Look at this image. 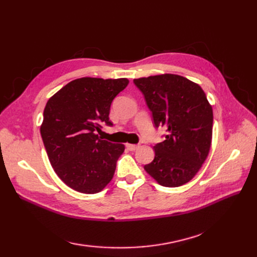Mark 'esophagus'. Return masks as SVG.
<instances>
[{
	"label": "esophagus",
	"mask_w": 257,
	"mask_h": 257,
	"mask_svg": "<svg viewBox=\"0 0 257 257\" xmlns=\"http://www.w3.org/2000/svg\"><path fill=\"white\" fill-rule=\"evenodd\" d=\"M126 148L130 151H135L139 148V145H131V144H126Z\"/></svg>",
	"instance_id": "esophagus-1"
}]
</instances>
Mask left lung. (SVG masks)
<instances>
[{"label": "left lung", "instance_id": "left-lung-1", "mask_svg": "<svg viewBox=\"0 0 257 257\" xmlns=\"http://www.w3.org/2000/svg\"><path fill=\"white\" fill-rule=\"evenodd\" d=\"M152 112L154 126L166 130L153 147L155 157L145 170L163 186L192 180L211 146L213 112L199 85L182 76L164 74L134 79Z\"/></svg>", "mask_w": 257, "mask_h": 257}]
</instances>
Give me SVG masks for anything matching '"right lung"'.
<instances>
[{"instance_id": "right-lung-1", "label": "right lung", "mask_w": 257, "mask_h": 257, "mask_svg": "<svg viewBox=\"0 0 257 257\" xmlns=\"http://www.w3.org/2000/svg\"><path fill=\"white\" fill-rule=\"evenodd\" d=\"M128 80L83 77L68 82L44 109L41 135L50 164L69 188L84 194L102 191L111 181L124 145L103 141L96 132L109 121L113 98Z\"/></svg>"}]
</instances>
